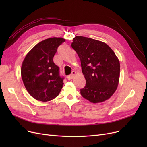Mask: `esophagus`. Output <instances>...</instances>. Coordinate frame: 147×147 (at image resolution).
Here are the masks:
<instances>
[{"instance_id": "obj_1", "label": "esophagus", "mask_w": 147, "mask_h": 147, "mask_svg": "<svg viewBox=\"0 0 147 147\" xmlns=\"http://www.w3.org/2000/svg\"><path fill=\"white\" fill-rule=\"evenodd\" d=\"M75 74H76V72H75V71H73L72 73V74H70V75H68V76L67 77V79L69 80H70L73 79V78L74 77V76L75 75Z\"/></svg>"}]
</instances>
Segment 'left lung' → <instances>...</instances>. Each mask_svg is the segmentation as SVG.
Instances as JSON below:
<instances>
[{
    "mask_svg": "<svg viewBox=\"0 0 147 147\" xmlns=\"http://www.w3.org/2000/svg\"><path fill=\"white\" fill-rule=\"evenodd\" d=\"M72 48L81 61L86 85L81 95L92 103L109 99L117 90L119 78V61L114 51L104 42L91 38L76 36Z\"/></svg>",
    "mask_w": 147,
    "mask_h": 147,
    "instance_id": "left-lung-1",
    "label": "left lung"
}]
</instances>
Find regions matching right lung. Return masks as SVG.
<instances>
[{
	"instance_id": "obj_1",
	"label": "right lung",
	"mask_w": 147,
	"mask_h": 147,
	"mask_svg": "<svg viewBox=\"0 0 147 147\" xmlns=\"http://www.w3.org/2000/svg\"><path fill=\"white\" fill-rule=\"evenodd\" d=\"M65 40L53 37L35 45L26 56L21 69L25 88L35 99L48 102L59 95L63 83L59 67L53 62L58 47Z\"/></svg>"
}]
</instances>
